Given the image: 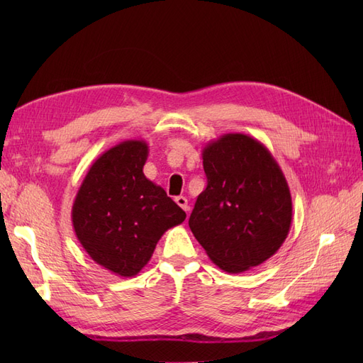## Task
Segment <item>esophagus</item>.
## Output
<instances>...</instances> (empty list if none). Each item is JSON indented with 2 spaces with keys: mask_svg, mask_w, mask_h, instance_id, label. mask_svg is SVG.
Segmentation results:
<instances>
[{
  "mask_svg": "<svg viewBox=\"0 0 363 363\" xmlns=\"http://www.w3.org/2000/svg\"><path fill=\"white\" fill-rule=\"evenodd\" d=\"M175 203H177L184 212L189 211V206H188V199L186 196H175Z\"/></svg>",
  "mask_w": 363,
  "mask_h": 363,
  "instance_id": "34e87169",
  "label": "esophagus"
}]
</instances>
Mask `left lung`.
<instances>
[{"label": "left lung", "mask_w": 363, "mask_h": 363, "mask_svg": "<svg viewBox=\"0 0 363 363\" xmlns=\"http://www.w3.org/2000/svg\"><path fill=\"white\" fill-rule=\"evenodd\" d=\"M203 167L207 186L189 218L195 239L225 272L259 267L279 251L292 223L279 163L257 139L227 133L203 148Z\"/></svg>", "instance_id": "left-lung-1"}]
</instances>
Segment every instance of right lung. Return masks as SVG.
Here are the masks:
<instances>
[{"instance_id":"right-lung-1","label":"right lung","mask_w":363,"mask_h":363,"mask_svg":"<svg viewBox=\"0 0 363 363\" xmlns=\"http://www.w3.org/2000/svg\"><path fill=\"white\" fill-rule=\"evenodd\" d=\"M145 140L130 139L107 150L87 171L72 204V227L89 257L121 277L144 268L168 228L184 211L148 180Z\"/></svg>"}]
</instances>
